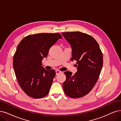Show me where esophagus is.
I'll use <instances>...</instances> for the list:
<instances>
[{"instance_id": "esophagus-1", "label": "esophagus", "mask_w": 121, "mask_h": 121, "mask_svg": "<svg viewBox=\"0 0 121 121\" xmlns=\"http://www.w3.org/2000/svg\"><path fill=\"white\" fill-rule=\"evenodd\" d=\"M60 73H61V71H59V70H56V75L59 74H60Z\"/></svg>"}]
</instances>
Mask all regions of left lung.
<instances>
[{
  "mask_svg": "<svg viewBox=\"0 0 121 121\" xmlns=\"http://www.w3.org/2000/svg\"><path fill=\"white\" fill-rule=\"evenodd\" d=\"M72 49L71 60L77 61V72H64L63 84L65 94L72 98L87 95L97 83L102 68V52L96 40L91 35L79 31L62 33Z\"/></svg>",
  "mask_w": 121,
  "mask_h": 121,
  "instance_id": "obj_1",
  "label": "left lung"
}]
</instances>
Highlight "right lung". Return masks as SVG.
<instances>
[{"label":"right lung","mask_w":121,"mask_h":121,"mask_svg":"<svg viewBox=\"0 0 121 121\" xmlns=\"http://www.w3.org/2000/svg\"><path fill=\"white\" fill-rule=\"evenodd\" d=\"M62 38L59 33L31 34L18 45L13 68L18 83L28 96L39 99L48 95L56 72L53 69H45L42 61L50 47Z\"/></svg>","instance_id":"add662e5"}]
</instances>
